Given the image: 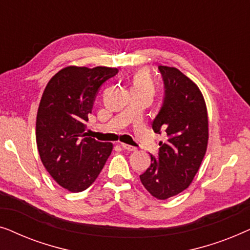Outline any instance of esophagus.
<instances>
[{
    "label": "esophagus",
    "mask_w": 250,
    "mask_h": 250,
    "mask_svg": "<svg viewBox=\"0 0 250 250\" xmlns=\"http://www.w3.org/2000/svg\"><path fill=\"white\" fill-rule=\"evenodd\" d=\"M121 146H122L123 149L127 150V151H135V150H136L135 146H129V145H126V143H121Z\"/></svg>",
    "instance_id": "1"
}]
</instances>
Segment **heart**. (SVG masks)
<instances>
[{
	"label": "heart",
	"instance_id": "1",
	"mask_svg": "<svg viewBox=\"0 0 250 250\" xmlns=\"http://www.w3.org/2000/svg\"><path fill=\"white\" fill-rule=\"evenodd\" d=\"M132 87H139V88H146L150 92L153 91V83L150 78L149 74L146 70H140L139 73L135 74L134 78H133V86Z\"/></svg>",
	"mask_w": 250,
	"mask_h": 250
}]
</instances>
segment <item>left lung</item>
<instances>
[{"mask_svg": "<svg viewBox=\"0 0 250 250\" xmlns=\"http://www.w3.org/2000/svg\"><path fill=\"white\" fill-rule=\"evenodd\" d=\"M164 99L152 122L155 133L167 136L159 142L158 156L140 180L149 193L165 200L182 192L192 182L208 142V117L204 97L196 84L174 67L159 66Z\"/></svg>", "mask_w": 250, "mask_h": 250, "instance_id": "8db88e82", "label": "left lung"}]
</instances>
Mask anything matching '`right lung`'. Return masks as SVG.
I'll return each mask as SVG.
<instances>
[{"instance_id": "add662e5", "label": "right lung", "mask_w": 250, "mask_h": 250, "mask_svg": "<svg viewBox=\"0 0 250 250\" xmlns=\"http://www.w3.org/2000/svg\"><path fill=\"white\" fill-rule=\"evenodd\" d=\"M118 73L109 67H66L51 78L36 117L41 160L54 181L81 192L97 180L112 145L85 133L88 115L102 84Z\"/></svg>"}]
</instances>
